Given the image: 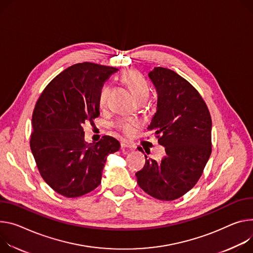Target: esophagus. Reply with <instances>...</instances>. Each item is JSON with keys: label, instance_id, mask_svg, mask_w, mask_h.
Segmentation results:
<instances>
[{"label": "esophagus", "instance_id": "34e87169", "mask_svg": "<svg viewBox=\"0 0 253 253\" xmlns=\"http://www.w3.org/2000/svg\"><path fill=\"white\" fill-rule=\"evenodd\" d=\"M120 145H121L122 148H131L132 147V145L130 143H128L127 141H124V140H122L120 142Z\"/></svg>", "mask_w": 253, "mask_h": 253}]
</instances>
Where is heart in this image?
Wrapping results in <instances>:
<instances>
[{
	"instance_id": "b5f03b06",
	"label": "heart",
	"mask_w": 253,
	"mask_h": 253,
	"mask_svg": "<svg viewBox=\"0 0 253 253\" xmlns=\"http://www.w3.org/2000/svg\"><path fill=\"white\" fill-rule=\"evenodd\" d=\"M121 80L130 88L131 93L133 94L137 102L147 100L149 96V87L146 81L144 80V78L139 72H137L135 70H129L122 75ZM109 93H110L109 85L105 84L100 88L99 96H98V101L100 106H104L106 104ZM139 126H140V122L138 120L132 119V118L121 119L115 123V128L119 130L120 132H122L126 136H132L135 133L136 129Z\"/></svg>"
}]
</instances>
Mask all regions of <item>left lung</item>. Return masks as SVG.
Returning a JSON list of instances; mask_svg holds the SVG:
<instances>
[{
    "mask_svg": "<svg viewBox=\"0 0 253 253\" xmlns=\"http://www.w3.org/2000/svg\"><path fill=\"white\" fill-rule=\"evenodd\" d=\"M148 76L157 90V108L147 129L165 146V153L158 159L145 155L144 168L136 172L137 183L157 200L172 201L196 185L208 163L212 119L202 96L187 80L160 66Z\"/></svg>",
    "mask_w": 253,
    "mask_h": 253,
    "instance_id": "left-lung-1",
    "label": "left lung"
}]
</instances>
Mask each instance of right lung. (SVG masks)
Returning a JSON list of instances; mask_svg holds the SVG:
<instances>
[{
  "label": "right lung",
  "instance_id": "add662e5",
  "mask_svg": "<svg viewBox=\"0 0 253 253\" xmlns=\"http://www.w3.org/2000/svg\"><path fill=\"white\" fill-rule=\"evenodd\" d=\"M117 71L93 62L74 64L46 85L35 104L30 148L42 178L61 196L77 198L95 190L108 154L120 149L111 136L87 144L83 128L99 117L100 88Z\"/></svg>",
  "mask_w": 253,
  "mask_h": 253
}]
</instances>
